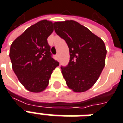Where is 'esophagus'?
<instances>
[{
	"label": "esophagus",
	"mask_w": 123,
	"mask_h": 123,
	"mask_svg": "<svg viewBox=\"0 0 123 123\" xmlns=\"http://www.w3.org/2000/svg\"><path fill=\"white\" fill-rule=\"evenodd\" d=\"M56 60H57V61L59 60V55H58V54H57L56 55Z\"/></svg>",
	"instance_id": "esophagus-1"
}]
</instances>
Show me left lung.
<instances>
[{
    "label": "left lung",
    "mask_w": 123,
    "mask_h": 123,
    "mask_svg": "<svg viewBox=\"0 0 123 123\" xmlns=\"http://www.w3.org/2000/svg\"><path fill=\"white\" fill-rule=\"evenodd\" d=\"M54 26L69 48V62L61 67L67 86L75 92L86 91L95 84L105 66L107 50L104 42L74 20L56 22Z\"/></svg>",
    "instance_id": "left-lung-1"
}]
</instances>
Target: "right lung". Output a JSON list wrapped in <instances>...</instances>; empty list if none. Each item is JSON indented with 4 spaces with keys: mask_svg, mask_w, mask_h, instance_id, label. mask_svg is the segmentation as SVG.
Returning a JSON list of instances; mask_svg holds the SVG:
<instances>
[{
    "mask_svg": "<svg viewBox=\"0 0 123 123\" xmlns=\"http://www.w3.org/2000/svg\"><path fill=\"white\" fill-rule=\"evenodd\" d=\"M53 24L46 19L38 22L16 38L10 48L13 70L24 87L32 92L44 91L53 70L59 65L52 57L47 41Z\"/></svg>",
    "mask_w": 123,
    "mask_h": 123,
    "instance_id": "obj_1",
    "label": "right lung"
}]
</instances>
